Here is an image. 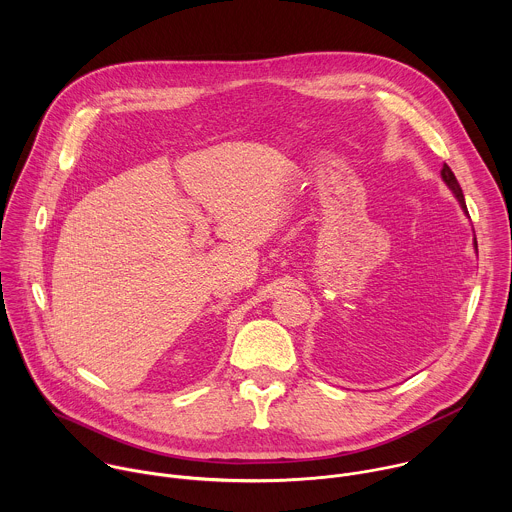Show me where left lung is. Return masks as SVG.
<instances>
[{
  "label": "left lung",
  "instance_id": "8db88e82",
  "mask_svg": "<svg viewBox=\"0 0 512 512\" xmlns=\"http://www.w3.org/2000/svg\"><path fill=\"white\" fill-rule=\"evenodd\" d=\"M442 178H444V182L452 188V192L456 194V198L460 200V204H462V208L466 210V202H464V194H462V188H460V184H458V180H456V176H454V172L450 170V166L448 164H444V168H442Z\"/></svg>",
  "mask_w": 512,
  "mask_h": 512
}]
</instances>
